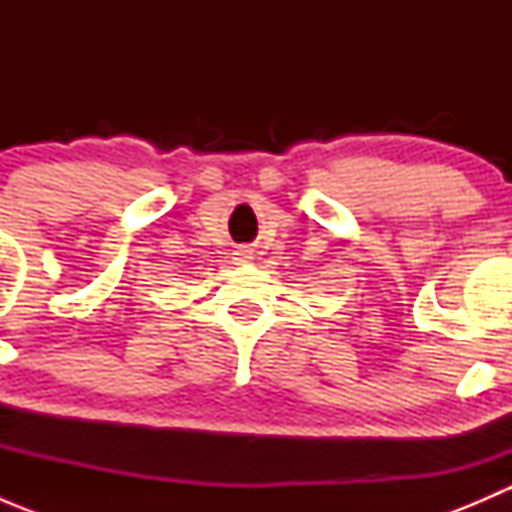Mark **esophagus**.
Wrapping results in <instances>:
<instances>
[{"label": "esophagus", "mask_w": 512, "mask_h": 512, "mask_svg": "<svg viewBox=\"0 0 512 512\" xmlns=\"http://www.w3.org/2000/svg\"><path fill=\"white\" fill-rule=\"evenodd\" d=\"M237 255H240V257H237V260H252L250 250H240V252H237Z\"/></svg>", "instance_id": "obj_1"}]
</instances>
